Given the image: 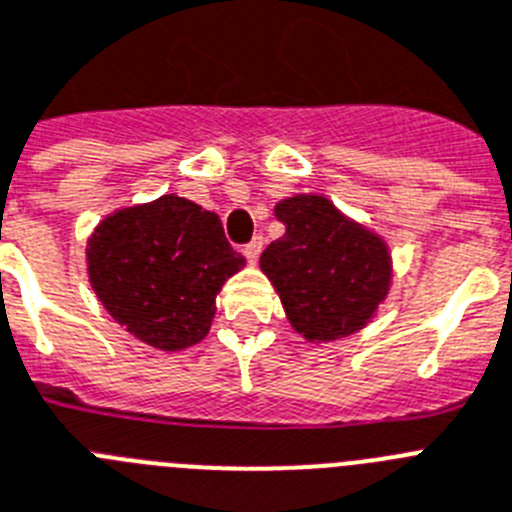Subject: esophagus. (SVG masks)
Instances as JSON below:
<instances>
[{
  "label": "esophagus",
  "mask_w": 512,
  "mask_h": 512,
  "mask_svg": "<svg viewBox=\"0 0 512 512\" xmlns=\"http://www.w3.org/2000/svg\"><path fill=\"white\" fill-rule=\"evenodd\" d=\"M262 244H265V239L262 237H255L250 244H244V257H247L250 262H257V257H260L262 252Z\"/></svg>",
  "instance_id": "34e87169"
}]
</instances>
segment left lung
<instances>
[{
  "label": "left lung",
  "instance_id": "left-lung-1",
  "mask_svg": "<svg viewBox=\"0 0 512 512\" xmlns=\"http://www.w3.org/2000/svg\"><path fill=\"white\" fill-rule=\"evenodd\" d=\"M286 234L268 244L260 268L281 296L291 327L309 342L363 330L391 286L384 239L348 219L324 195H293L275 206Z\"/></svg>",
  "mask_w": 512,
  "mask_h": 512
}]
</instances>
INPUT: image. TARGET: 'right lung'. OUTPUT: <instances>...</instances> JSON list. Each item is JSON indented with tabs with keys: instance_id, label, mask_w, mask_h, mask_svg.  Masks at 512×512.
Instances as JSON below:
<instances>
[{
	"instance_id": "1",
	"label": "right lung",
	"mask_w": 512,
	"mask_h": 512,
	"mask_svg": "<svg viewBox=\"0 0 512 512\" xmlns=\"http://www.w3.org/2000/svg\"><path fill=\"white\" fill-rule=\"evenodd\" d=\"M242 268L219 216L175 193L110 213L87 242V273L105 311L167 353L208 335L221 286Z\"/></svg>"
}]
</instances>
